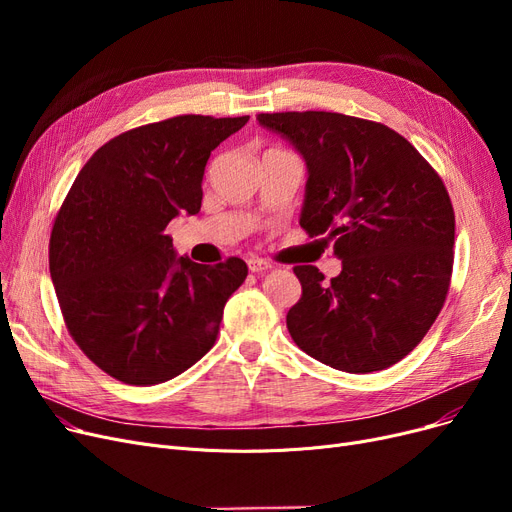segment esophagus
Returning a JSON list of instances; mask_svg holds the SVG:
<instances>
[{
  "mask_svg": "<svg viewBox=\"0 0 512 512\" xmlns=\"http://www.w3.org/2000/svg\"><path fill=\"white\" fill-rule=\"evenodd\" d=\"M249 270L253 274H263L267 270H272V263L265 261V259H259V257H253V259H249Z\"/></svg>",
  "mask_w": 512,
  "mask_h": 512,
  "instance_id": "34e87169",
  "label": "esophagus"
}]
</instances>
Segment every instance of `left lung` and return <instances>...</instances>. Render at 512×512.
Here are the masks:
<instances>
[{"mask_svg":"<svg viewBox=\"0 0 512 512\" xmlns=\"http://www.w3.org/2000/svg\"><path fill=\"white\" fill-rule=\"evenodd\" d=\"M307 164L301 228L334 242L342 272L297 265L286 315L299 348L334 369L371 373L405 359L444 307L454 209L425 157L380 122L334 112L259 114Z\"/></svg>","mask_w":512,"mask_h":512,"instance_id":"8db88e82","label":"left lung"}]
</instances>
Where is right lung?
<instances>
[{"mask_svg":"<svg viewBox=\"0 0 512 512\" xmlns=\"http://www.w3.org/2000/svg\"><path fill=\"white\" fill-rule=\"evenodd\" d=\"M249 122L176 116L132 128L78 172L49 238V272L72 340L130 386L168 382L215 344L247 263L176 257L166 226L203 199L211 151Z\"/></svg>","mask_w":512,"mask_h":512,"instance_id":"1","label":"right lung"}]
</instances>
